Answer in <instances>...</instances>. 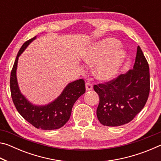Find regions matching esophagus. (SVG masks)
Returning a JSON list of instances; mask_svg holds the SVG:
<instances>
[{"label": "esophagus", "mask_w": 161, "mask_h": 161, "mask_svg": "<svg viewBox=\"0 0 161 161\" xmlns=\"http://www.w3.org/2000/svg\"><path fill=\"white\" fill-rule=\"evenodd\" d=\"M85 87H86V91H90L93 88V86H92V84L89 82H86L85 84Z\"/></svg>", "instance_id": "1"}]
</instances>
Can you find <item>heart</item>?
<instances>
[{
  "label": "heart",
  "instance_id": "heart-1",
  "mask_svg": "<svg viewBox=\"0 0 161 161\" xmlns=\"http://www.w3.org/2000/svg\"><path fill=\"white\" fill-rule=\"evenodd\" d=\"M119 47L118 40L107 39L92 45L83 55L86 63H96L93 73L98 80L109 81L118 74L126 56Z\"/></svg>",
  "mask_w": 161,
  "mask_h": 161
}]
</instances>
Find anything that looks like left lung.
<instances>
[{
  "label": "left lung",
  "mask_w": 161,
  "mask_h": 161,
  "mask_svg": "<svg viewBox=\"0 0 161 161\" xmlns=\"http://www.w3.org/2000/svg\"><path fill=\"white\" fill-rule=\"evenodd\" d=\"M99 97L97 118L107 126H119L132 121L143 109L150 92L149 66L138 46L133 69L115 80L94 86Z\"/></svg>",
  "instance_id": "obj_1"
}]
</instances>
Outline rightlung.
Listing matches in <instances>:
<instances>
[{
	"label": "right lung",
	"instance_id": "add662e5",
	"mask_svg": "<svg viewBox=\"0 0 161 161\" xmlns=\"http://www.w3.org/2000/svg\"><path fill=\"white\" fill-rule=\"evenodd\" d=\"M36 38L35 36L24 43L16 57L10 74L11 97L19 114L32 126L43 130L58 129L68 121L73 105L85 92L84 81L80 79L67 84L62 93L47 104L36 105L28 101L19 88L17 80L18 62L20 54Z\"/></svg>",
	"mask_w": 161,
	"mask_h": 161
}]
</instances>
